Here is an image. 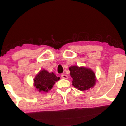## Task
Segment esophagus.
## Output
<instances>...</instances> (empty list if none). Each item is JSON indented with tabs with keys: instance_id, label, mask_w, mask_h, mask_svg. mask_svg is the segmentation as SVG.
Wrapping results in <instances>:
<instances>
[{
	"instance_id": "esophagus-1",
	"label": "esophagus",
	"mask_w": 126,
	"mask_h": 126,
	"mask_svg": "<svg viewBox=\"0 0 126 126\" xmlns=\"http://www.w3.org/2000/svg\"><path fill=\"white\" fill-rule=\"evenodd\" d=\"M61 77L63 79H67L68 78V77L67 75H65V74H62Z\"/></svg>"
}]
</instances>
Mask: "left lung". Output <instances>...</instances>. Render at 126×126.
I'll return each instance as SVG.
<instances>
[{
	"mask_svg": "<svg viewBox=\"0 0 126 126\" xmlns=\"http://www.w3.org/2000/svg\"><path fill=\"white\" fill-rule=\"evenodd\" d=\"M73 78L72 85L78 90L84 91L92 88L96 83L95 74L91 68L72 65L69 68Z\"/></svg>",
	"mask_w": 126,
	"mask_h": 126,
	"instance_id": "8db88e82",
	"label": "left lung"
}]
</instances>
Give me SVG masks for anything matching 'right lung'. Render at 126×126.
<instances>
[{"instance_id": "add662e5", "label": "right lung", "mask_w": 126, "mask_h": 126, "mask_svg": "<svg viewBox=\"0 0 126 126\" xmlns=\"http://www.w3.org/2000/svg\"><path fill=\"white\" fill-rule=\"evenodd\" d=\"M55 74L52 72L49 73L47 70H41L34 78V86L36 90L39 92L47 93L51 90L55 83L59 80Z\"/></svg>"}]
</instances>
